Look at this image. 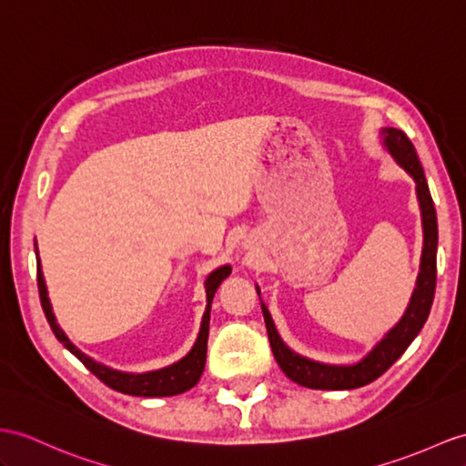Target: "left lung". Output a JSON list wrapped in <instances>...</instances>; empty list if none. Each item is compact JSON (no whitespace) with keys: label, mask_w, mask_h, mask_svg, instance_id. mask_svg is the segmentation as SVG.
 <instances>
[{"label":"left lung","mask_w":466,"mask_h":466,"mask_svg":"<svg viewBox=\"0 0 466 466\" xmlns=\"http://www.w3.org/2000/svg\"><path fill=\"white\" fill-rule=\"evenodd\" d=\"M381 144L395 164L403 167L415 181V194L421 209V225H423V251H421V265H419V275L415 280V289L410 299V304L391 330L383 334L380 342L373 346L368 354L354 361V364H324L306 356L297 354L282 342L277 326L272 322V316L267 309V304L260 300L263 309L265 324L270 350L275 354L277 364L285 371V376L294 383L304 385L310 390H356L361 385H368L373 380H378L381 373L388 371L403 351L421 332L423 324L429 319L431 306L435 299V285H437V211L433 206V198L427 186L423 174V166L419 162L415 147L407 136L397 128H381ZM257 294L260 299V289L255 285Z\"/></svg>","instance_id":"8db88e82"}]
</instances>
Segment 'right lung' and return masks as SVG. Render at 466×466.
I'll list each match as a JSON object with an SVG mask.
<instances>
[{"instance_id": "right-lung-1", "label": "right lung", "mask_w": 466, "mask_h": 466, "mask_svg": "<svg viewBox=\"0 0 466 466\" xmlns=\"http://www.w3.org/2000/svg\"><path fill=\"white\" fill-rule=\"evenodd\" d=\"M35 255H37V287H39V297H41V306L43 312L47 316V322L51 326L53 334L56 339L71 351L73 356H76L83 364L95 373V376L106 383L108 388L115 391L127 393V395H136V397H169V395H177L184 393L187 390L194 388V385L199 381L203 368H206V358H208V336H209V314H211V302L215 297V290L219 289L221 282L231 275V265H223L219 268H215L209 272L206 279V312H203L201 326H199V334L196 338V344L191 346L187 354L160 370H152V371H142V373H134V371H122L108 368L100 361L93 360L86 356L85 351L78 350L69 336L63 332V328L56 324V319L53 314V306L47 294V285H45V277H43V268H41V258L37 251V241H35Z\"/></svg>"}]
</instances>
